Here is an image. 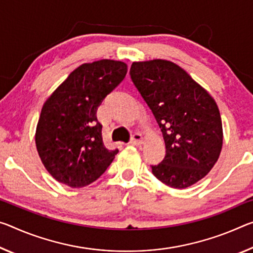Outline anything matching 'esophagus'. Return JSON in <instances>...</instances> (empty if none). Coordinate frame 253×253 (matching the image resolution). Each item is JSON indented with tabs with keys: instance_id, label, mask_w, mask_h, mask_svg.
Wrapping results in <instances>:
<instances>
[{
	"instance_id": "34e87169",
	"label": "esophagus",
	"mask_w": 253,
	"mask_h": 253,
	"mask_svg": "<svg viewBox=\"0 0 253 253\" xmlns=\"http://www.w3.org/2000/svg\"><path fill=\"white\" fill-rule=\"evenodd\" d=\"M142 141H143V136L138 133H135L133 135V137H131L129 144H131V145H139V144L142 143Z\"/></svg>"
}]
</instances>
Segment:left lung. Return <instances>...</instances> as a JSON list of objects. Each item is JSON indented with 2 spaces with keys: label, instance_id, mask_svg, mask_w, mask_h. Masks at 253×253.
Returning a JSON list of instances; mask_svg holds the SVG:
<instances>
[{
  "label": "left lung",
  "instance_id": "obj_1",
  "mask_svg": "<svg viewBox=\"0 0 253 253\" xmlns=\"http://www.w3.org/2000/svg\"><path fill=\"white\" fill-rule=\"evenodd\" d=\"M129 74L166 143V156L152 166V172L169 187H190L211 170L222 150V119L215 100L169 61L135 62Z\"/></svg>",
  "mask_w": 253,
  "mask_h": 253
}]
</instances>
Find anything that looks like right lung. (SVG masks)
I'll list each match as a JSON object with an SVG mask.
<instances>
[{
    "mask_svg": "<svg viewBox=\"0 0 253 253\" xmlns=\"http://www.w3.org/2000/svg\"><path fill=\"white\" fill-rule=\"evenodd\" d=\"M126 73L127 65L118 61L83 64L47 99L38 120L36 146L58 182L85 187L114 161L118 150H108L103 144L97 110Z\"/></svg>",
    "mask_w": 253,
    "mask_h": 253,
    "instance_id": "add662e5",
    "label": "right lung"
}]
</instances>
